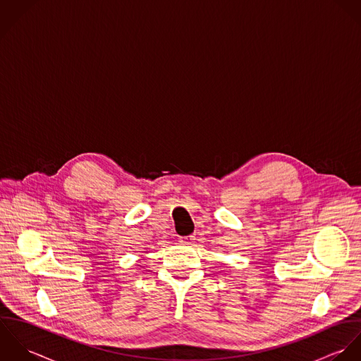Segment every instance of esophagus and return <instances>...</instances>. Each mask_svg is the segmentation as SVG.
<instances>
[{
	"label": "esophagus",
	"instance_id": "esophagus-1",
	"mask_svg": "<svg viewBox=\"0 0 361 361\" xmlns=\"http://www.w3.org/2000/svg\"><path fill=\"white\" fill-rule=\"evenodd\" d=\"M195 240V235H184V237H180V241L183 243V244H190V243H192Z\"/></svg>",
	"mask_w": 361,
	"mask_h": 361
}]
</instances>
